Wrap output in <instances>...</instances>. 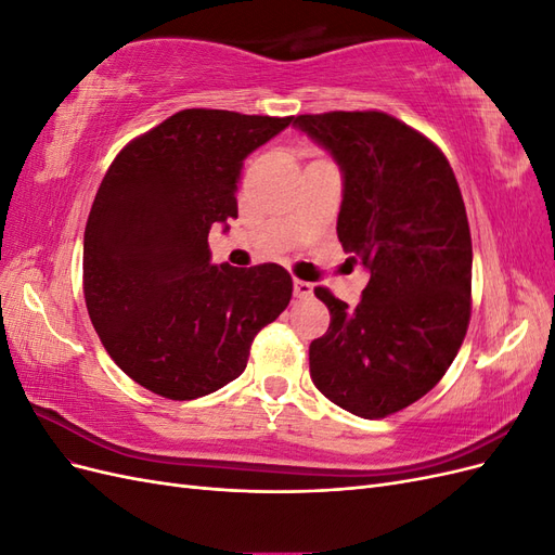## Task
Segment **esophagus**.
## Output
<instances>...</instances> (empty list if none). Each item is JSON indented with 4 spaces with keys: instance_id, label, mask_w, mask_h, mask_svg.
<instances>
[{
    "instance_id": "esophagus-1",
    "label": "esophagus",
    "mask_w": 555,
    "mask_h": 555,
    "mask_svg": "<svg viewBox=\"0 0 555 555\" xmlns=\"http://www.w3.org/2000/svg\"><path fill=\"white\" fill-rule=\"evenodd\" d=\"M294 296L296 298H310L312 296V284L306 280H294Z\"/></svg>"
}]
</instances>
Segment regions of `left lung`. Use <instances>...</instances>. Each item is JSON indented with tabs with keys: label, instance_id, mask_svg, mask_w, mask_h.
I'll return each instance as SVG.
<instances>
[{
	"label": "left lung",
	"instance_id": "obj_1",
	"mask_svg": "<svg viewBox=\"0 0 555 555\" xmlns=\"http://www.w3.org/2000/svg\"><path fill=\"white\" fill-rule=\"evenodd\" d=\"M343 171L338 238L367 280L349 308L331 312L310 345V377L335 405L384 418L426 396L449 371L469 324L473 238L442 150L382 111L296 115Z\"/></svg>",
	"mask_w": 555,
	"mask_h": 555
}]
</instances>
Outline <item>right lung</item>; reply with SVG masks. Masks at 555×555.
I'll list each match as a JSON object with an SVG mask.
<instances>
[{
  "label": "right lung",
  "mask_w": 555,
  "mask_h": 555,
  "mask_svg": "<svg viewBox=\"0 0 555 555\" xmlns=\"http://www.w3.org/2000/svg\"><path fill=\"white\" fill-rule=\"evenodd\" d=\"M292 120L188 108L108 166L82 241V292L111 359L147 391L194 400L222 389L289 306L282 266H215L208 233L238 217L245 157Z\"/></svg>",
  "instance_id": "add662e5"
}]
</instances>
